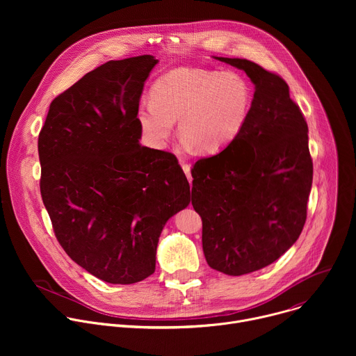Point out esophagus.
<instances>
[{"label":"esophagus","mask_w":356,"mask_h":356,"mask_svg":"<svg viewBox=\"0 0 356 356\" xmlns=\"http://www.w3.org/2000/svg\"><path fill=\"white\" fill-rule=\"evenodd\" d=\"M181 168H183V170H184V173H186V176H187L188 181L191 183L193 177H191V172H190V165H188V163H184V162H181Z\"/></svg>","instance_id":"esophagus-1"}]
</instances>
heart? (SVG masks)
Masks as SVG:
<instances>
[{
	"mask_svg": "<svg viewBox=\"0 0 356 356\" xmlns=\"http://www.w3.org/2000/svg\"><path fill=\"white\" fill-rule=\"evenodd\" d=\"M152 103H142L138 121L155 146L170 138L175 121L186 145L200 154H216L243 129L252 106V90L236 72L180 67L158 79Z\"/></svg>",
	"mask_w": 356,
	"mask_h": 356,
	"instance_id": "obj_1",
	"label": "heart"
}]
</instances>
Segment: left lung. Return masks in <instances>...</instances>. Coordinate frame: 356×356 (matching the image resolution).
Wrapping results in <instances>:
<instances>
[{
	"label": "left lung",
	"instance_id": "left-lung-1",
	"mask_svg": "<svg viewBox=\"0 0 356 356\" xmlns=\"http://www.w3.org/2000/svg\"><path fill=\"white\" fill-rule=\"evenodd\" d=\"M216 59L243 70L255 92L241 134L194 163L191 204L210 268L241 276L277 261L300 236L313 161L309 127L287 83L246 59Z\"/></svg>",
	"mask_w": 356,
	"mask_h": 356
}]
</instances>
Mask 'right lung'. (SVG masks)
Listing matches in <instances>:
<instances>
[{"label":"right lung","mask_w":356,"mask_h":356,"mask_svg":"<svg viewBox=\"0 0 356 356\" xmlns=\"http://www.w3.org/2000/svg\"><path fill=\"white\" fill-rule=\"evenodd\" d=\"M154 56L110 60L50 103L39 132L40 194L67 255L92 276L132 284L155 272L168 220L190 202L170 152L139 145Z\"/></svg>","instance_id":"add662e5"}]
</instances>
